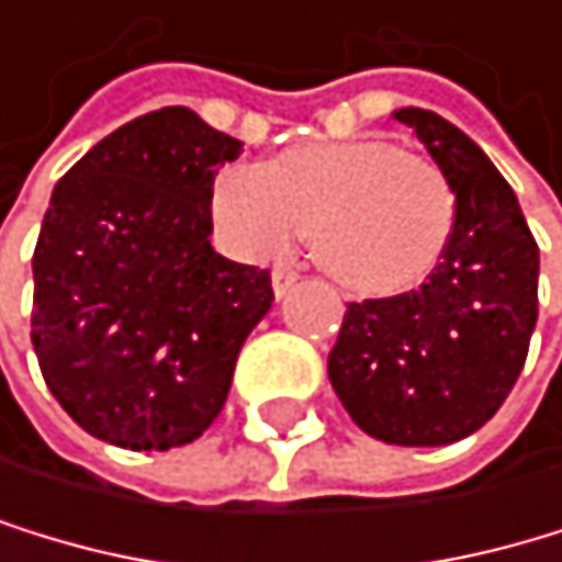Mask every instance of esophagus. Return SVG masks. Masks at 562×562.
Here are the masks:
<instances>
[{"instance_id": "1", "label": "esophagus", "mask_w": 562, "mask_h": 562, "mask_svg": "<svg viewBox=\"0 0 562 562\" xmlns=\"http://www.w3.org/2000/svg\"><path fill=\"white\" fill-rule=\"evenodd\" d=\"M296 279H300L296 269H290V266H276V269H272V290H276V296L283 300V296L296 286Z\"/></svg>"}]
</instances>
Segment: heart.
<instances>
[{
  "mask_svg": "<svg viewBox=\"0 0 562 562\" xmlns=\"http://www.w3.org/2000/svg\"><path fill=\"white\" fill-rule=\"evenodd\" d=\"M213 217L248 255L290 248L314 227V255L338 286L390 296L442 262L456 196L442 168L380 137L311 140L266 165H227Z\"/></svg>",
  "mask_w": 562,
  "mask_h": 562,
  "instance_id": "1",
  "label": "heart"
}]
</instances>
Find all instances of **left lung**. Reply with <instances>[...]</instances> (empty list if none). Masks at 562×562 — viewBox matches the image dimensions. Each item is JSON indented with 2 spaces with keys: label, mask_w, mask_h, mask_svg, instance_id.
<instances>
[{
  "label": "left lung",
  "mask_w": 562,
  "mask_h": 562,
  "mask_svg": "<svg viewBox=\"0 0 562 562\" xmlns=\"http://www.w3.org/2000/svg\"><path fill=\"white\" fill-rule=\"evenodd\" d=\"M394 120L452 186V238L418 290L349 304L328 376L366 435L449 446L484 428L521 373L539 317V245L476 140L431 110L404 106Z\"/></svg>",
  "instance_id": "8db88e82"
}]
</instances>
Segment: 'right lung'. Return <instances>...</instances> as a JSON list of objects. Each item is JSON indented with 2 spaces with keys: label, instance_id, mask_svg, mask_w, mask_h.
I'll use <instances>...</instances> for the list:
<instances>
[{
  "label": "right lung",
  "instance_id": "right-lung-1",
  "mask_svg": "<svg viewBox=\"0 0 562 562\" xmlns=\"http://www.w3.org/2000/svg\"><path fill=\"white\" fill-rule=\"evenodd\" d=\"M238 155V137L165 106L54 186L30 338L50 394L95 439L165 452L221 414L241 345L272 307L269 272L210 245L213 176Z\"/></svg>",
  "mask_w": 562,
  "mask_h": 562
}]
</instances>
